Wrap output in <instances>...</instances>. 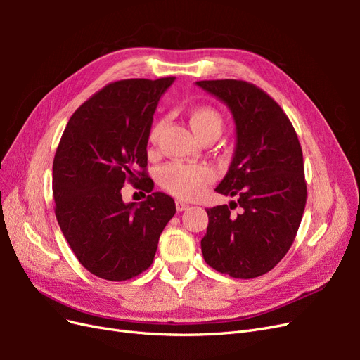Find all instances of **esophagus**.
Wrapping results in <instances>:
<instances>
[{
  "label": "esophagus",
  "mask_w": 360,
  "mask_h": 360,
  "mask_svg": "<svg viewBox=\"0 0 360 360\" xmlns=\"http://www.w3.org/2000/svg\"><path fill=\"white\" fill-rule=\"evenodd\" d=\"M176 209L177 212H184L186 209H189V205L183 201H176Z\"/></svg>",
  "instance_id": "1"
}]
</instances>
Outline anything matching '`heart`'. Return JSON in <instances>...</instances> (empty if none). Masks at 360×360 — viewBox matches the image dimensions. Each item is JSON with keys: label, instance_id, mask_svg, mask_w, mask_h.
Instances as JSON below:
<instances>
[{"label": "heart", "instance_id": "1", "mask_svg": "<svg viewBox=\"0 0 360 360\" xmlns=\"http://www.w3.org/2000/svg\"><path fill=\"white\" fill-rule=\"evenodd\" d=\"M189 124L200 139L209 132H221L222 118L210 106H197L189 112ZM160 124L150 132V141L156 143ZM158 180L168 193L181 200H195L201 197L205 188L214 180V171L209 165H188V163H169L159 169Z\"/></svg>", "mask_w": 360, "mask_h": 360}]
</instances>
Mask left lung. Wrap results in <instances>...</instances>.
<instances>
[{"instance_id": "8db88e82", "label": "left lung", "mask_w": 360, "mask_h": 360, "mask_svg": "<svg viewBox=\"0 0 360 360\" xmlns=\"http://www.w3.org/2000/svg\"><path fill=\"white\" fill-rule=\"evenodd\" d=\"M195 84L233 115L234 155L216 192L243 207L237 217L232 204L207 209L202 257L221 274L257 278L284 258L299 230L307 204L302 147L285 112L258 86L236 79Z\"/></svg>"}]
</instances>
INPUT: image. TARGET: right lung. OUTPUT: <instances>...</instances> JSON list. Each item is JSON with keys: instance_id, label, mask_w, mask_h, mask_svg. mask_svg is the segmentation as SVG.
I'll return each instance as SVG.
<instances>
[{"instance_id": "add662e5", "label": "right lung", "mask_w": 360, "mask_h": 360, "mask_svg": "<svg viewBox=\"0 0 360 360\" xmlns=\"http://www.w3.org/2000/svg\"><path fill=\"white\" fill-rule=\"evenodd\" d=\"M176 78L108 84L70 117L52 165L56 216L73 254L90 274L126 281L153 263L159 237L176 213L167 193L124 203L121 188L143 176L153 115Z\"/></svg>"}]
</instances>
